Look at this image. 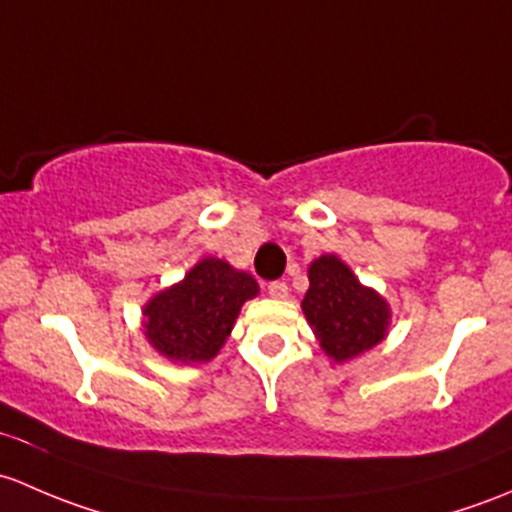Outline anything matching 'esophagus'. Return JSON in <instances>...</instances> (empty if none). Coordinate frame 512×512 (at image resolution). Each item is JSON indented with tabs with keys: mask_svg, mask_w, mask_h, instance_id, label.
<instances>
[{
	"mask_svg": "<svg viewBox=\"0 0 512 512\" xmlns=\"http://www.w3.org/2000/svg\"><path fill=\"white\" fill-rule=\"evenodd\" d=\"M268 295L276 300H286L288 298V286L283 281H273L268 283Z\"/></svg>",
	"mask_w": 512,
	"mask_h": 512,
	"instance_id": "1",
	"label": "esophagus"
}]
</instances>
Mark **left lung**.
<instances>
[{
	"label": "left lung",
	"instance_id": "8db88e82",
	"mask_svg": "<svg viewBox=\"0 0 512 512\" xmlns=\"http://www.w3.org/2000/svg\"><path fill=\"white\" fill-rule=\"evenodd\" d=\"M310 288L303 313L325 355L347 362L384 340L389 328V303L362 286L347 263L333 254L315 258L308 268Z\"/></svg>",
	"mask_w": 512,
	"mask_h": 512
}]
</instances>
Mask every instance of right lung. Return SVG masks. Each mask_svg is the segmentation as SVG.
Segmentation results:
<instances>
[{
	"label": "right lung",
	"mask_w": 512,
	"mask_h": 512,
	"mask_svg": "<svg viewBox=\"0 0 512 512\" xmlns=\"http://www.w3.org/2000/svg\"><path fill=\"white\" fill-rule=\"evenodd\" d=\"M256 295L254 276L221 258H202L182 281L147 300V342L172 362H209L229 337L241 305Z\"/></svg>",
	"instance_id": "obj_1"
}]
</instances>
